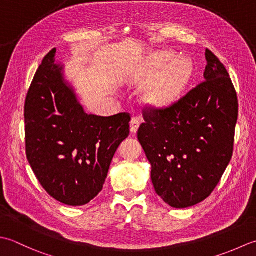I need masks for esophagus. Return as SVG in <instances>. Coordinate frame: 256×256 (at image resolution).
<instances>
[{"instance_id": "esophagus-1", "label": "esophagus", "mask_w": 256, "mask_h": 256, "mask_svg": "<svg viewBox=\"0 0 256 256\" xmlns=\"http://www.w3.org/2000/svg\"><path fill=\"white\" fill-rule=\"evenodd\" d=\"M139 126H140V119L137 117L132 118V122H130V132L137 134Z\"/></svg>"}]
</instances>
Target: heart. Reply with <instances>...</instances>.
I'll list each match as a JSON object with an SVG mask.
<instances>
[{
    "mask_svg": "<svg viewBox=\"0 0 256 256\" xmlns=\"http://www.w3.org/2000/svg\"><path fill=\"white\" fill-rule=\"evenodd\" d=\"M170 55L164 54L159 57L157 70H161L168 64ZM191 68L186 60H174L164 68L162 74L146 92V100L151 106L166 107L174 104L190 80Z\"/></svg>",
    "mask_w": 256,
    "mask_h": 256,
    "instance_id": "obj_1",
    "label": "heart"
}]
</instances>
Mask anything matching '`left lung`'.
<instances>
[{
  "label": "left lung",
  "instance_id": "8db88e82",
  "mask_svg": "<svg viewBox=\"0 0 256 256\" xmlns=\"http://www.w3.org/2000/svg\"><path fill=\"white\" fill-rule=\"evenodd\" d=\"M206 60L204 82L174 106L144 112L138 130L154 190L176 208L206 199L233 154L236 92L226 67L211 50H206Z\"/></svg>",
  "mask_w": 256,
  "mask_h": 256
}]
</instances>
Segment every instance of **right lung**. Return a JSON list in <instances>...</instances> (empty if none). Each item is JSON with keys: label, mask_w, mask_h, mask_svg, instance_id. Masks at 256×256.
Returning a JSON list of instances; mask_svg holds the SVG:
<instances>
[{"label": "right lung", "mask_w": 256, "mask_h": 256, "mask_svg": "<svg viewBox=\"0 0 256 256\" xmlns=\"http://www.w3.org/2000/svg\"><path fill=\"white\" fill-rule=\"evenodd\" d=\"M55 55L52 50L44 57L26 96V156L50 196L84 206L102 191L114 154L129 136L130 116L88 114Z\"/></svg>", "instance_id": "right-lung-1"}]
</instances>
